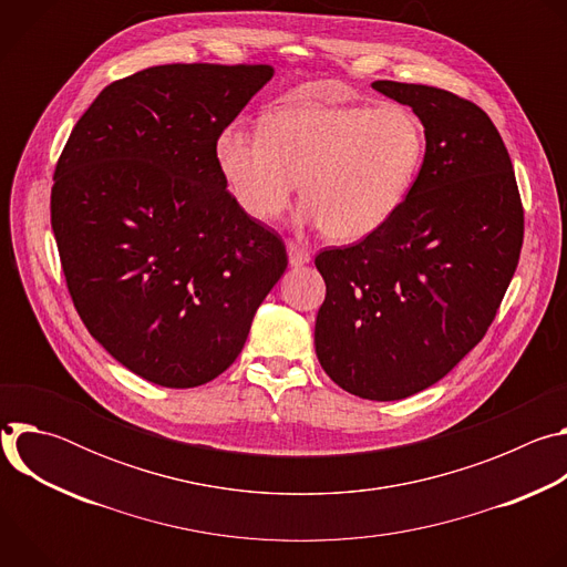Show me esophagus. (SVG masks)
<instances>
[{
  "instance_id": "1",
  "label": "esophagus",
  "mask_w": 567,
  "mask_h": 567,
  "mask_svg": "<svg viewBox=\"0 0 567 567\" xmlns=\"http://www.w3.org/2000/svg\"><path fill=\"white\" fill-rule=\"evenodd\" d=\"M287 254H289V265L291 267H302L311 260V254L307 249H302L296 241H287Z\"/></svg>"
}]
</instances>
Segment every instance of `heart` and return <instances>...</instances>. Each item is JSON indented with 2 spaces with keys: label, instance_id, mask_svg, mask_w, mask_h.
Returning <instances> with one entry per match:
<instances>
[{
  "label": "heart",
  "instance_id": "obj_1",
  "mask_svg": "<svg viewBox=\"0 0 567 567\" xmlns=\"http://www.w3.org/2000/svg\"><path fill=\"white\" fill-rule=\"evenodd\" d=\"M217 166L235 204L256 221L276 219L298 182L300 221L334 241H359L406 202L426 154V130L406 105H296L262 130L230 125Z\"/></svg>",
  "mask_w": 567,
  "mask_h": 567
}]
</instances>
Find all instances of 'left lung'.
Returning a JSON list of instances; mask_svg holds the SVG:
<instances>
[{
	"label": "left lung",
	"mask_w": 567,
	"mask_h": 567,
	"mask_svg": "<svg viewBox=\"0 0 567 567\" xmlns=\"http://www.w3.org/2000/svg\"><path fill=\"white\" fill-rule=\"evenodd\" d=\"M372 87L420 116L424 164L388 224L316 256L326 300L313 346L343 390L394 401L437 383L487 334L525 219L509 152L475 103L394 80Z\"/></svg>",
	"instance_id": "obj_1"
}]
</instances>
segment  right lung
Wrapping results in <instances>:
<instances>
[{
	"mask_svg": "<svg viewBox=\"0 0 567 567\" xmlns=\"http://www.w3.org/2000/svg\"><path fill=\"white\" fill-rule=\"evenodd\" d=\"M269 64H161L107 85L58 158L51 226L73 307L127 370L166 388L221 374L287 269L241 210L217 138Z\"/></svg>",
	"mask_w": 567,
	"mask_h": 567,
	"instance_id": "obj_1",
	"label": "right lung"
}]
</instances>
